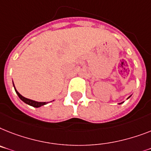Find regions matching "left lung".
<instances>
[{
    "instance_id": "left-lung-1",
    "label": "left lung",
    "mask_w": 151,
    "mask_h": 151,
    "mask_svg": "<svg viewBox=\"0 0 151 151\" xmlns=\"http://www.w3.org/2000/svg\"><path fill=\"white\" fill-rule=\"evenodd\" d=\"M119 104H121V103H119Z\"/></svg>"
}]
</instances>
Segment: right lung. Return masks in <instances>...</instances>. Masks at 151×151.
<instances>
[{"instance_id":"right-lung-1","label":"right lung","mask_w":151,"mask_h":151,"mask_svg":"<svg viewBox=\"0 0 151 151\" xmlns=\"http://www.w3.org/2000/svg\"><path fill=\"white\" fill-rule=\"evenodd\" d=\"M14 89H15L16 93H17V96H19L20 99H22V100L23 101V102H24L25 103L28 104V105L32 106H34V107H40V106H42L45 105V104H46V103H42V102H36V101L32 100V99H27V98H25V97L22 96L21 95V94H20V93H18L17 90H16L15 87H14Z\"/></svg>"}]
</instances>
